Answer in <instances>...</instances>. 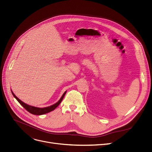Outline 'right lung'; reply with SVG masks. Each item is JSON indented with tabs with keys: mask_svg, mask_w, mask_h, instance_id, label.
<instances>
[{
	"mask_svg": "<svg viewBox=\"0 0 152 152\" xmlns=\"http://www.w3.org/2000/svg\"><path fill=\"white\" fill-rule=\"evenodd\" d=\"M12 91V93L13 94V96H14V97L17 100V101L22 106L27 110L28 112H29L30 113L32 114H34V115H43V114H47V113H50V112L52 111L55 110L58 105L59 104H60L62 100L63 99L66 94V91L64 92V93L63 94V96H61V97L60 98V99L56 103H55V104L52 105H50V106H48V107H43V108H39V107H34V106H32V105H28L27 104L24 103L23 102H22L21 100H20L14 94V92Z\"/></svg>",
	"mask_w": 152,
	"mask_h": 152,
	"instance_id": "add662e5",
	"label": "right lung"
}]
</instances>
